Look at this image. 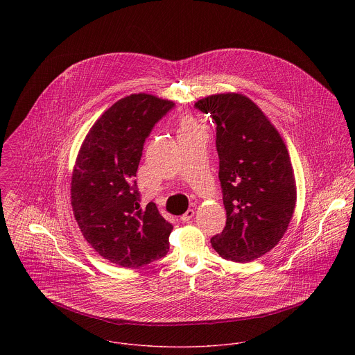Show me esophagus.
I'll return each mask as SVG.
<instances>
[{
  "label": "esophagus",
  "instance_id": "esophagus-1",
  "mask_svg": "<svg viewBox=\"0 0 355 355\" xmlns=\"http://www.w3.org/2000/svg\"><path fill=\"white\" fill-rule=\"evenodd\" d=\"M193 217H194V210H193V209H189L184 214H182V216H180V221L187 223V221H190Z\"/></svg>",
  "mask_w": 355,
  "mask_h": 355
}]
</instances>
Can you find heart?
<instances>
[{"mask_svg":"<svg viewBox=\"0 0 355 355\" xmlns=\"http://www.w3.org/2000/svg\"><path fill=\"white\" fill-rule=\"evenodd\" d=\"M200 124L197 123V120L191 116H182L179 123H178V132H179V138L184 137V135H190L193 132L200 131Z\"/></svg>","mask_w":355,"mask_h":355,"instance_id":"heart-1","label":"heart"}]
</instances>
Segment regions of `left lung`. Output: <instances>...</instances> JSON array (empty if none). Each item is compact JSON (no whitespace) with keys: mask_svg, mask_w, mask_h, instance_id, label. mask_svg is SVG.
I'll list each match as a JSON object with an SVG mask.
<instances>
[{"mask_svg":"<svg viewBox=\"0 0 355 355\" xmlns=\"http://www.w3.org/2000/svg\"><path fill=\"white\" fill-rule=\"evenodd\" d=\"M216 123L218 179L227 223L210 242L223 258L250 262L283 238L297 187L287 148L250 98L216 94L194 105Z\"/></svg>","mask_w":355,"mask_h":355,"instance_id":"obj_1","label":"left lung"}]
</instances>
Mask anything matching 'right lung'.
Here are the masks:
<instances>
[{
  "label": "right lung",
  "mask_w": 355,
  "mask_h": 355,
  "mask_svg": "<svg viewBox=\"0 0 355 355\" xmlns=\"http://www.w3.org/2000/svg\"><path fill=\"white\" fill-rule=\"evenodd\" d=\"M175 103L131 94L113 103L87 134L72 173L71 203L90 246L109 262L139 268L169 250L172 224L155 203L141 206L137 171L146 138Z\"/></svg>",
  "instance_id": "add662e5"
}]
</instances>
